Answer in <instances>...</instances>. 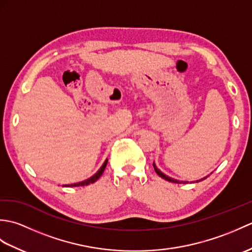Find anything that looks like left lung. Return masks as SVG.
Instances as JSON below:
<instances>
[{
	"label": "left lung",
	"mask_w": 252,
	"mask_h": 252,
	"mask_svg": "<svg viewBox=\"0 0 252 252\" xmlns=\"http://www.w3.org/2000/svg\"><path fill=\"white\" fill-rule=\"evenodd\" d=\"M153 165H154V169H155V171H156V173L160 176V178H162L163 180H165V181H169V182H172V183H187V182H183V181H178V180H174V179H172V178H170V176H168V175H165L164 173H162L161 171H160L157 167H156V164H155V162L153 163ZM208 176H206V178H203V179H201V180H199V181H202V180H205V179H207ZM199 181H196V182H199Z\"/></svg>",
	"instance_id": "8db88e82"
}]
</instances>
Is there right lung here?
I'll use <instances>...</instances> for the list:
<instances>
[{"instance_id":"add662e5","label":"right lung","mask_w":252,"mask_h":252,"mask_svg":"<svg viewBox=\"0 0 252 252\" xmlns=\"http://www.w3.org/2000/svg\"><path fill=\"white\" fill-rule=\"evenodd\" d=\"M107 162H108V159L105 160V162L103 163V165H101L100 169H99V170L97 171V172H96L93 176H91L90 179L84 180V181H82V182H78V183H74V184H68V185H63V186H66V187H76V186H84V185H89V184L94 183V182L97 181V180L100 178V175L103 174V172L105 171Z\"/></svg>"}]
</instances>
